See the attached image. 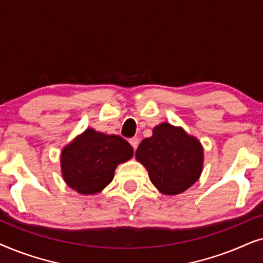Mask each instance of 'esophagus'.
Returning <instances> with one entry per match:
<instances>
[{
  "label": "esophagus",
  "mask_w": 263,
  "mask_h": 263,
  "mask_svg": "<svg viewBox=\"0 0 263 263\" xmlns=\"http://www.w3.org/2000/svg\"><path fill=\"white\" fill-rule=\"evenodd\" d=\"M129 144L132 145V148H134V150H136V149H137L138 144H139V139L137 137L131 138V139H129Z\"/></svg>",
  "instance_id": "esophagus-1"
}]
</instances>
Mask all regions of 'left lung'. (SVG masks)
<instances>
[{"label":"left lung","instance_id":"obj_1","mask_svg":"<svg viewBox=\"0 0 263 263\" xmlns=\"http://www.w3.org/2000/svg\"><path fill=\"white\" fill-rule=\"evenodd\" d=\"M136 159L148 170L152 183L164 195L180 194L199 178L203 148L180 127L162 122L143 139Z\"/></svg>","mask_w":263,"mask_h":263}]
</instances>
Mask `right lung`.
Instances as JSON below:
<instances>
[{
  "mask_svg": "<svg viewBox=\"0 0 263 263\" xmlns=\"http://www.w3.org/2000/svg\"><path fill=\"white\" fill-rule=\"evenodd\" d=\"M132 156L134 149L120 136L87 128L62 150V177L79 194H97L113 180L118 164Z\"/></svg>",
  "mask_w": 263,
  "mask_h": 263,
  "instance_id": "right-lung-1",
  "label": "right lung"
}]
</instances>
